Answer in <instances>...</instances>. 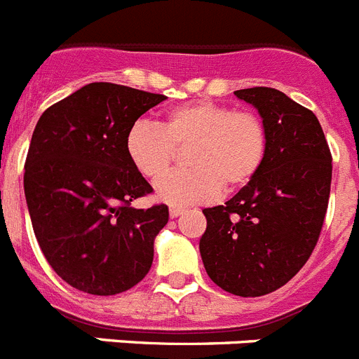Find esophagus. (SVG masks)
<instances>
[{
	"label": "esophagus",
	"mask_w": 359,
	"mask_h": 359,
	"mask_svg": "<svg viewBox=\"0 0 359 359\" xmlns=\"http://www.w3.org/2000/svg\"><path fill=\"white\" fill-rule=\"evenodd\" d=\"M183 212H185V208H180V206H170V208H169L170 219H176V217L182 215Z\"/></svg>",
	"instance_id": "esophagus-1"
}]
</instances>
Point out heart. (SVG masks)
Here are the masks:
<instances>
[{
  "instance_id": "b5f03b06",
  "label": "heart",
  "mask_w": 359,
  "mask_h": 359,
  "mask_svg": "<svg viewBox=\"0 0 359 359\" xmlns=\"http://www.w3.org/2000/svg\"><path fill=\"white\" fill-rule=\"evenodd\" d=\"M192 169L167 176L156 199L170 206L208 203L226 190L248 185L267 151V131L251 111L213 101H190L165 111L162 126L140 119L128 130L124 149L131 165L149 182L169 172L176 149L189 147Z\"/></svg>"
}]
</instances>
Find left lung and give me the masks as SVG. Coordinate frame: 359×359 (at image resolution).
<instances>
[{"label":"left lung","instance_id":"obj_1","mask_svg":"<svg viewBox=\"0 0 359 359\" xmlns=\"http://www.w3.org/2000/svg\"><path fill=\"white\" fill-rule=\"evenodd\" d=\"M235 96L258 110L265 158L251 182L205 208L199 252L215 285L240 297L281 288L317 245L331 190V153L315 114L281 90L255 87Z\"/></svg>","mask_w":359,"mask_h":359}]
</instances>
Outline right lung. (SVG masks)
<instances>
[{"label":"right lung","mask_w":359,"mask_h":359,"mask_svg":"<svg viewBox=\"0 0 359 359\" xmlns=\"http://www.w3.org/2000/svg\"><path fill=\"white\" fill-rule=\"evenodd\" d=\"M165 96L115 83H88L49 107L35 126L25 196L46 259L65 283L115 295L144 279L169 208H131L153 192L131 165L126 133Z\"/></svg>","instance_id":"add662e5"}]
</instances>
